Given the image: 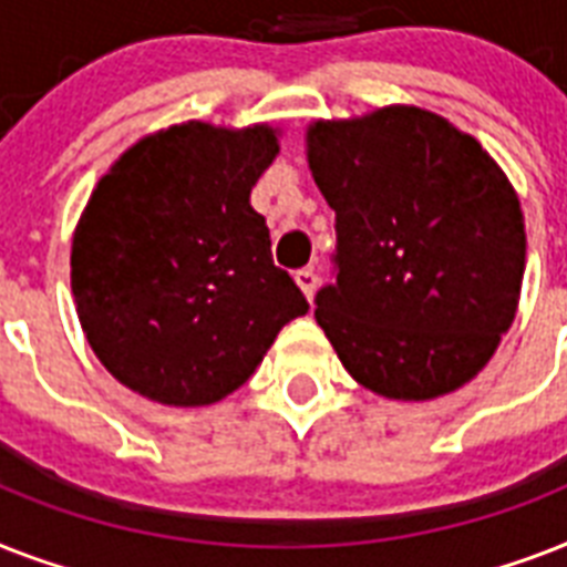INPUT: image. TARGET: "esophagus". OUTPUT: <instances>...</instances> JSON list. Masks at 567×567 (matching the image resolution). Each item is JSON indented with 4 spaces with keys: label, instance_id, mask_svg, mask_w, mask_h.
Masks as SVG:
<instances>
[{
    "label": "esophagus",
    "instance_id": "esophagus-1",
    "mask_svg": "<svg viewBox=\"0 0 567 567\" xmlns=\"http://www.w3.org/2000/svg\"><path fill=\"white\" fill-rule=\"evenodd\" d=\"M297 285H300V291L306 293V300L311 302V297H315V291H318V274H315V267H302V270H297Z\"/></svg>",
    "mask_w": 567,
    "mask_h": 567
}]
</instances>
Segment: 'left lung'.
<instances>
[{"label": "left lung", "instance_id": "left-lung-1", "mask_svg": "<svg viewBox=\"0 0 567 567\" xmlns=\"http://www.w3.org/2000/svg\"><path fill=\"white\" fill-rule=\"evenodd\" d=\"M306 158L338 231L315 318L347 373L403 403L471 382L509 332L527 265L501 164L417 105L315 120Z\"/></svg>", "mask_w": 567, "mask_h": 567}]
</instances>
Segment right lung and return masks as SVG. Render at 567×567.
Wrapping results in <instances>:
<instances>
[{"label": "right lung", "mask_w": 567, "mask_h": 567, "mask_svg": "<svg viewBox=\"0 0 567 567\" xmlns=\"http://www.w3.org/2000/svg\"><path fill=\"white\" fill-rule=\"evenodd\" d=\"M279 128L188 120L132 144L96 182L70 285L105 371L162 405H212L247 382L309 311L249 205Z\"/></svg>", "instance_id": "obj_1"}]
</instances>
